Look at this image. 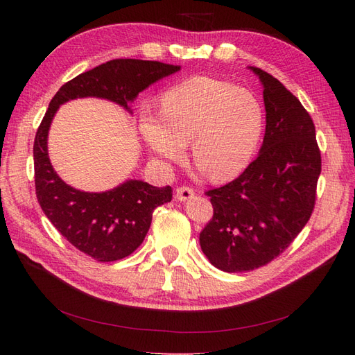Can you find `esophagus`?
Returning <instances> with one entry per match:
<instances>
[{
  "label": "esophagus",
  "instance_id": "1",
  "mask_svg": "<svg viewBox=\"0 0 355 355\" xmlns=\"http://www.w3.org/2000/svg\"><path fill=\"white\" fill-rule=\"evenodd\" d=\"M194 194H196L194 189L189 188V187H179L176 189V198L179 201H187V200L194 197Z\"/></svg>",
  "mask_w": 355,
  "mask_h": 355
}]
</instances>
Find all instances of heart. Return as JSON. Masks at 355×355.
I'll return each instance as SVG.
<instances>
[{
  "label": "heart",
  "instance_id": "1",
  "mask_svg": "<svg viewBox=\"0 0 355 355\" xmlns=\"http://www.w3.org/2000/svg\"><path fill=\"white\" fill-rule=\"evenodd\" d=\"M263 124L262 105L249 90L192 77L163 93L159 115L141 114L139 132L149 151L164 163L184 158L191 141L194 163L211 179L228 180L250 164Z\"/></svg>",
  "mask_w": 355,
  "mask_h": 355
}]
</instances>
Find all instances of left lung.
<instances>
[{
	"mask_svg": "<svg viewBox=\"0 0 355 355\" xmlns=\"http://www.w3.org/2000/svg\"><path fill=\"white\" fill-rule=\"evenodd\" d=\"M263 87L266 127L259 155L230 184L207 191L213 219L202 253L225 272L253 271L283 253L311 218L321 155L306 110L268 72L249 67Z\"/></svg>",
	"mask_w": 355,
	"mask_h": 355,
	"instance_id": "obj_1",
	"label": "left lung"
}]
</instances>
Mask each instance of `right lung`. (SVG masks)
I'll return each mask as SVG.
<instances>
[{"label":"right lung","instance_id":"obj_1","mask_svg":"<svg viewBox=\"0 0 355 355\" xmlns=\"http://www.w3.org/2000/svg\"><path fill=\"white\" fill-rule=\"evenodd\" d=\"M179 69V65L139 59L102 63L63 84L38 127L34 166L40 206L63 237L98 262L123 259L142 244L153 211L171 201V188H157L136 179L105 192L72 188L59 178L49 158L47 137L53 116L60 105L81 98L111 101L132 114L130 103L139 93Z\"/></svg>","mask_w":355,"mask_h":355}]
</instances>
